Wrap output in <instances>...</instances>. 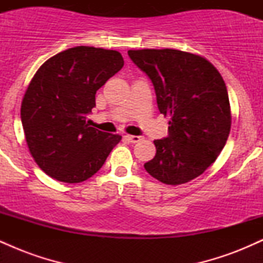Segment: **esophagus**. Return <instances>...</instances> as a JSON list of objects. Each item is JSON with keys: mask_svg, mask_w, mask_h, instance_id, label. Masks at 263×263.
Wrapping results in <instances>:
<instances>
[{"mask_svg": "<svg viewBox=\"0 0 263 263\" xmlns=\"http://www.w3.org/2000/svg\"><path fill=\"white\" fill-rule=\"evenodd\" d=\"M126 140L131 142V143H137V142H140L142 140V137H140V136H131V135H127L125 136Z\"/></svg>", "mask_w": 263, "mask_h": 263, "instance_id": "esophagus-1", "label": "esophagus"}]
</instances>
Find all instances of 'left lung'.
Wrapping results in <instances>:
<instances>
[{
    "mask_svg": "<svg viewBox=\"0 0 263 263\" xmlns=\"http://www.w3.org/2000/svg\"><path fill=\"white\" fill-rule=\"evenodd\" d=\"M128 55L148 75L161 114L170 116V136L155 140L156 156L144 163L153 178L168 185L203 174L224 148L231 128L225 81L204 57L183 50L138 49Z\"/></svg>",
    "mask_w": 263,
    "mask_h": 263,
    "instance_id": "left-lung-1",
    "label": "left lung"
}]
</instances>
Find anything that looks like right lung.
<instances>
[{
    "instance_id": "add662e5",
    "label": "right lung",
    "mask_w": 263,
    "mask_h": 263,
    "mask_svg": "<svg viewBox=\"0 0 263 263\" xmlns=\"http://www.w3.org/2000/svg\"><path fill=\"white\" fill-rule=\"evenodd\" d=\"M123 66L117 50L69 48L44 62L27 87L21 120L38 167L54 179L80 183L102 167L121 136L90 127L95 93Z\"/></svg>"
}]
</instances>
